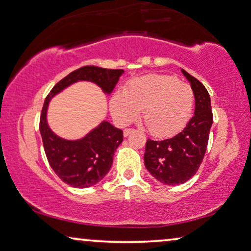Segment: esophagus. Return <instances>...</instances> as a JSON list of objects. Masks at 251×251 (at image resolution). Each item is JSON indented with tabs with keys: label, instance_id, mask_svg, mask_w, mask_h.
<instances>
[{
	"label": "esophagus",
	"instance_id": "1",
	"mask_svg": "<svg viewBox=\"0 0 251 251\" xmlns=\"http://www.w3.org/2000/svg\"><path fill=\"white\" fill-rule=\"evenodd\" d=\"M133 132H134V129H133V128H126L125 131H124V136H125V138H126V136H128Z\"/></svg>",
	"mask_w": 251,
	"mask_h": 251
}]
</instances>
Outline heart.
<instances>
[{"label":"heart","mask_w":251,"mask_h":251,"mask_svg":"<svg viewBox=\"0 0 251 251\" xmlns=\"http://www.w3.org/2000/svg\"><path fill=\"white\" fill-rule=\"evenodd\" d=\"M194 105V92L188 83L169 75H148L133 79L125 91L112 95L110 109L120 125L142 118L155 136H170L185 127Z\"/></svg>","instance_id":"1"}]
</instances>
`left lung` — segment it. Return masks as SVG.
<instances>
[{
	"mask_svg": "<svg viewBox=\"0 0 251 251\" xmlns=\"http://www.w3.org/2000/svg\"><path fill=\"white\" fill-rule=\"evenodd\" d=\"M195 98V113L186 127L171 139L146 143L145 165L153 178L165 185L188 181L201 165L205 155L213 116L208 91L201 81L185 70Z\"/></svg>",
	"mask_w": 251,
	"mask_h": 251,
	"instance_id": "left-lung-1",
	"label": "left lung"
}]
</instances>
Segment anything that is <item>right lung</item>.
I'll list each match as a JSON object with an SVG mask.
<instances>
[{
    "instance_id": "right-lung-1",
    "label": "right lung",
    "mask_w": 251,
    "mask_h": 251,
    "mask_svg": "<svg viewBox=\"0 0 251 251\" xmlns=\"http://www.w3.org/2000/svg\"><path fill=\"white\" fill-rule=\"evenodd\" d=\"M124 70L82 66L56 83L45 100L40 117L43 148L53 172L75 188H87L104 178L113 162V153L123 142V131L109 122H102L79 140H65L56 135L47 123V110L51 98L78 81L94 82L110 94Z\"/></svg>"
}]
</instances>
